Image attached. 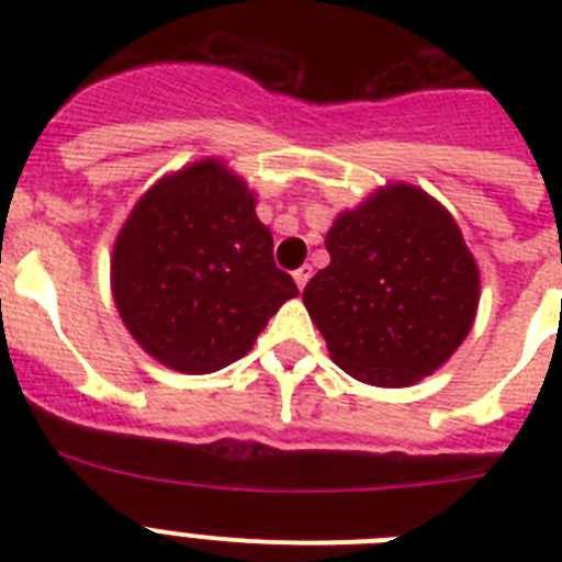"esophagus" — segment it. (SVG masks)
<instances>
[{"instance_id":"1","label":"esophagus","mask_w":562,"mask_h":562,"mask_svg":"<svg viewBox=\"0 0 562 562\" xmlns=\"http://www.w3.org/2000/svg\"><path fill=\"white\" fill-rule=\"evenodd\" d=\"M292 278H295L297 290H304V286H306V281H310V278H312V267H310V265L297 267V270L292 272Z\"/></svg>"}]
</instances>
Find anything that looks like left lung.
Wrapping results in <instances>:
<instances>
[{
	"instance_id": "1",
	"label": "left lung",
	"mask_w": 562,
	"mask_h": 562,
	"mask_svg": "<svg viewBox=\"0 0 562 562\" xmlns=\"http://www.w3.org/2000/svg\"><path fill=\"white\" fill-rule=\"evenodd\" d=\"M329 267L304 290L331 360L376 389H408L453 357L479 312L481 272L428 191L391 182L326 233Z\"/></svg>"
}]
</instances>
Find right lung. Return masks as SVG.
Masks as SVG:
<instances>
[{"label":"right lung","mask_w":562,"mask_h":562,"mask_svg":"<svg viewBox=\"0 0 562 562\" xmlns=\"http://www.w3.org/2000/svg\"><path fill=\"white\" fill-rule=\"evenodd\" d=\"M295 295V281L272 261L256 193L216 157L154 182L114 238L112 297L123 326L182 374L241 360Z\"/></svg>","instance_id":"1"}]
</instances>
